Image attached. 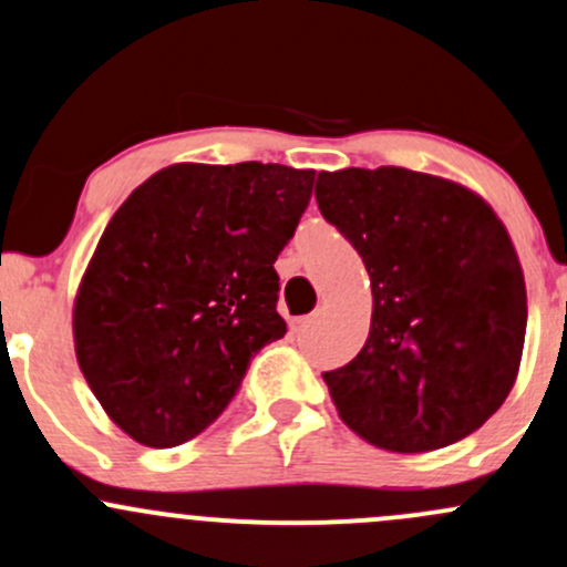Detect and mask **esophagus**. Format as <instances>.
Listing matches in <instances>:
<instances>
[{
    "mask_svg": "<svg viewBox=\"0 0 567 567\" xmlns=\"http://www.w3.org/2000/svg\"><path fill=\"white\" fill-rule=\"evenodd\" d=\"M313 319L316 316H302V319H297L295 321V332H306L310 324H313Z\"/></svg>",
    "mask_w": 567,
    "mask_h": 567,
    "instance_id": "esophagus-1",
    "label": "esophagus"
}]
</instances>
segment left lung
I'll return each instance as SVG.
<instances>
[{
    "instance_id": "obj_1",
    "label": "left lung",
    "mask_w": 567,
    "mask_h": 567,
    "mask_svg": "<svg viewBox=\"0 0 567 567\" xmlns=\"http://www.w3.org/2000/svg\"><path fill=\"white\" fill-rule=\"evenodd\" d=\"M316 203L373 286L362 351L324 373L340 419L398 454L476 432L508 398L527 330L501 218L471 188L405 167L319 173Z\"/></svg>"
}]
</instances>
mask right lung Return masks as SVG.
I'll return each mask as SVG.
<instances>
[{
	"label": "right lung",
	"instance_id": "add662e5",
	"mask_svg": "<svg viewBox=\"0 0 567 567\" xmlns=\"http://www.w3.org/2000/svg\"><path fill=\"white\" fill-rule=\"evenodd\" d=\"M313 169L173 164L126 197L75 297V354L107 416L143 446L221 416L261 346L284 338L276 259Z\"/></svg>",
	"mask_w": 567,
	"mask_h": 567
}]
</instances>
